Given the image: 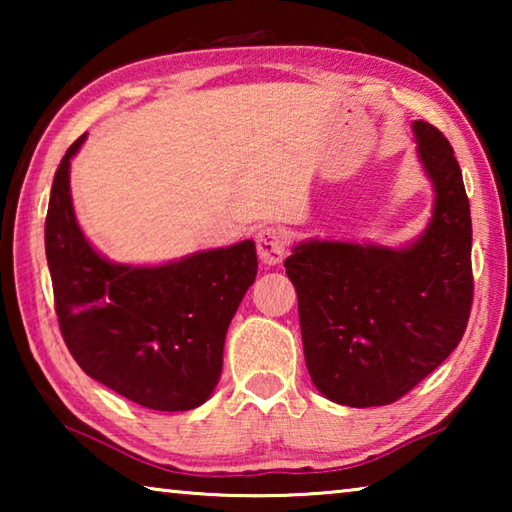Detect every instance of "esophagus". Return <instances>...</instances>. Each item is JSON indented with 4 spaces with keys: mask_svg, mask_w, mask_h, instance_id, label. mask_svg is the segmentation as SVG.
Segmentation results:
<instances>
[{
    "mask_svg": "<svg viewBox=\"0 0 512 512\" xmlns=\"http://www.w3.org/2000/svg\"><path fill=\"white\" fill-rule=\"evenodd\" d=\"M259 262L264 266H277L282 264L284 255H287V235L280 228H262L255 237Z\"/></svg>",
    "mask_w": 512,
    "mask_h": 512,
    "instance_id": "esophagus-1",
    "label": "esophagus"
}]
</instances>
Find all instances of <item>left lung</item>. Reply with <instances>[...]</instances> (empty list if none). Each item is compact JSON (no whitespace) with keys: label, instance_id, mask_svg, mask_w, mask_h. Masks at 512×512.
<instances>
[{"label":"left lung","instance_id":"1","mask_svg":"<svg viewBox=\"0 0 512 512\" xmlns=\"http://www.w3.org/2000/svg\"><path fill=\"white\" fill-rule=\"evenodd\" d=\"M436 192L427 230L406 248L302 241L287 257L311 381L366 409L400 400L461 343L470 318L472 219L452 144L413 121Z\"/></svg>","mask_w":512,"mask_h":512}]
</instances>
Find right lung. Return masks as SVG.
Wrapping results in <instances>:
<instances>
[{"instance_id":"add662e5","label":"right lung","mask_w":512,"mask_h":512,"mask_svg":"<svg viewBox=\"0 0 512 512\" xmlns=\"http://www.w3.org/2000/svg\"><path fill=\"white\" fill-rule=\"evenodd\" d=\"M60 160L45 221L47 264L67 350L85 375L153 411H189L221 377L223 343L257 275L250 239L162 266L112 264L76 223L69 160Z\"/></svg>"}]
</instances>
